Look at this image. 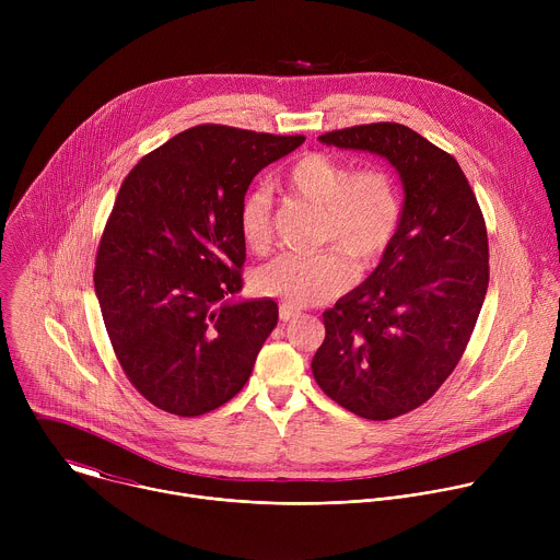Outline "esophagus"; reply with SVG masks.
<instances>
[{
	"label": "esophagus",
	"mask_w": 560,
	"mask_h": 560,
	"mask_svg": "<svg viewBox=\"0 0 560 560\" xmlns=\"http://www.w3.org/2000/svg\"><path fill=\"white\" fill-rule=\"evenodd\" d=\"M299 314H301V310H299V307H294V305L281 303V307H279V316H281V322H290V318H294V316H299Z\"/></svg>",
	"instance_id": "obj_1"
}]
</instances>
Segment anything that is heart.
<instances>
[{
    "instance_id": "obj_1",
    "label": "heart",
    "mask_w": 560,
    "mask_h": 560,
    "mask_svg": "<svg viewBox=\"0 0 560 560\" xmlns=\"http://www.w3.org/2000/svg\"><path fill=\"white\" fill-rule=\"evenodd\" d=\"M279 188L322 210V244L316 255H279L255 272V290L288 305H316L346 292L357 270H372L389 250L401 225V197L383 168L352 173L343 159L305 152L277 179ZM270 195L264 188L246 195L238 208L244 244L261 253L272 242Z\"/></svg>"
}]
</instances>
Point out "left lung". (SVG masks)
Returning a JSON list of instances; mask_svg holds the SVG:
<instances>
[{
	"instance_id": "left-lung-1",
	"label": "left lung",
	"mask_w": 560,
	"mask_h": 560,
	"mask_svg": "<svg viewBox=\"0 0 560 560\" xmlns=\"http://www.w3.org/2000/svg\"><path fill=\"white\" fill-rule=\"evenodd\" d=\"M392 164L401 225L372 275L324 312L312 374L332 401L370 421L401 417L460 361L490 283L488 230L456 159L404 124L318 137Z\"/></svg>"
}]
</instances>
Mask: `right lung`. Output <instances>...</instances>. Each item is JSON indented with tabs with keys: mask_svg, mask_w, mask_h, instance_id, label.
<instances>
[{
	"mask_svg": "<svg viewBox=\"0 0 560 560\" xmlns=\"http://www.w3.org/2000/svg\"><path fill=\"white\" fill-rule=\"evenodd\" d=\"M305 137L195 126L128 173L108 217L95 292L130 383L159 410L199 417L253 374L279 322L272 299H236L253 179Z\"/></svg>",
	"mask_w": 560,
	"mask_h": 560,
	"instance_id": "obj_1",
	"label": "right lung"
}]
</instances>
